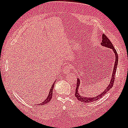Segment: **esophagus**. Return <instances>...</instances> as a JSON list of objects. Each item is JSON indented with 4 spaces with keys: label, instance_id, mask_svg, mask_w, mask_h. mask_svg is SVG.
Masks as SVG:
<instances>
[{
    "label": "esophagus",
    "instance_id": "34e87169",
    "mask_svg": "<svg viewBox=\"0 0 128 128\" xmlns=\"http://www.w3.org/2000/svg\"><path fill=\"white\" fill-rule=\"evenodd\" d=\"M70 70H71V68H70L69 66H68V65H66L64 67L63 72L64 74H68V73L70 72Z\"/></svg>",
    "mask_w": 128,
    "mask_h": 128
}]
</instances>
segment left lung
I'll return each instance as SVG.
<instances>
[{
	"mask_svg": "<svg viewBox=\"0 0 128 128\" xmlns=\"http://www.w3.org/2000/svg\"><path fill=\"white\" fill-rule=\"evenodd\" d=\"M100 45H101V46H102V47L108 48L110 49H111V50H112L114 53L115 54L116 60H115V62H114V68H113V70L112 74V78H111V79L110 80V84L101 94H97L96 96L93 97H83L81 96L78 91V88H79V87H80V80L79 78H78L77 85H76V88L75 94V97L77 98V99L79 100V101L85 102V103H91L92 102L96 101V100H98L104 96L105 94H106V93H107V92H108V91H110V88H112L113 87L114 81V78H114L115 74L116 71V68H117L118 62V54L116 53V51L115 50V48H114L112 43L110 41V40L108 38L107 36H106L104 34H102V42L100 43Z\"/></svg>",
	"mask_w": 128,
	"mask_h": 128,
	"instance_id": "left-lung-1",
	"label": "left lung"
}]
</instances>
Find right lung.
<instances>
[{
	"label": "right lung",
	"mask_w": 128,
	"mask_h": 128,
	"mask_svg": "<svg viewBox=\"0 0 128 128\" xmlns=\"http://www.w3.org/2000/svg\"><path fill=\"white\" fill-rule=\"evenodd\" d=\"M54 83H55V81H54V82L53 83L52 86L51 88L50 89V92H49V94L48 95L47 97L46 98V99L44 100V101H43L42 103H40V104H38L37 105H44V104H47V103H48L51 100L52 97V95H53V88H54Z\"/></svg>",
	"instance_id": "obj_1"
}]
</instances>
